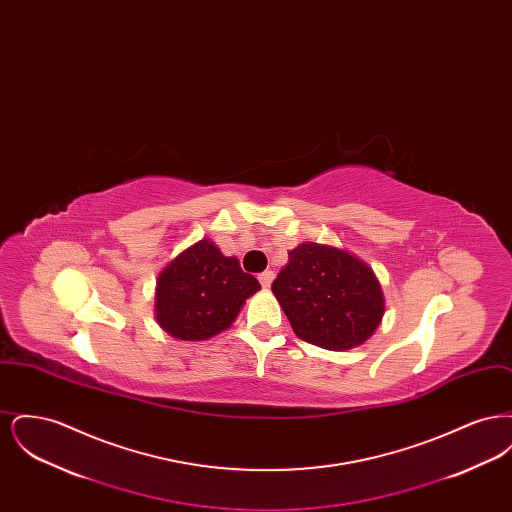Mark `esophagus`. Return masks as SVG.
<instances>
[{
	"label": "esophagus",
	"mask_w": 512,
	"mask_h": 512,
	"mask_svg": "<svg viewBox=\"0 0 512 512\" xmlns=\"http://www.w3.org/2000/svg\"><path fill=\"white\" fill-rule=\"evenodd\" d=\"M272 280H274V272H272V270H265V272L259 274V282H261L263 288H270Z\"/></svg>",
	"instance_id": "esophagus-1"
}]
</instances>
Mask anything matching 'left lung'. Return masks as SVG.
I'll return each mask as SVG.
<instances>
[{
	"label": "left lung",
	"mask_w": 512,
	"mask_h": 512,
	"mask_svg": "<svg viewBox=\"0 0 512 512\" xmlns=\"http://www.w3.org/2000/svg\"><path fill=\"white\" fill-rule=\"evenodd\" d=\"M272 293L297 338L330 351L361 345L384 317V295L372 268L330 245H297Z\"/></svg>",
	"instance_id": "8db88e82"
}]
</instances>
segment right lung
I'll use <instances>...</instances> for the list:
<instances>
[{
    "label": "right lung",
    "mask_w": 512,
    "mask_h": 512,
    "mask_svg": "<svg viewBox=\"0 0 512 512\" xmlns=\"http://www.w3.org/2000/svg\"><path fill=\"white\" fill-rule=\"evenodd\" d=\"M259 288L236 257H224L217 245L201 240L161 272L157 322L172 338L207 340L226 330Z\"/></svg>",
    "instance_id": "1"
}]
</instances>
